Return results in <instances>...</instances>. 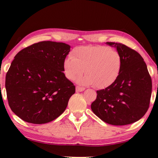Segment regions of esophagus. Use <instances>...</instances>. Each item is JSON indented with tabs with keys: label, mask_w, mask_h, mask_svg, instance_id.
<instances>
[{
	"label": "esophagus",
	"mask_w": 158,
	"mask_h": 158,
	"mask_svg": "<svg viewBox=\"0 0 158 158\" xmlns=\"http://www.w3.org/2000/svg\"><path fill=\"white\" fill-rule=\"evenodd\" d=\"M85 90V88H82V87H79V86H77L76 87V92H82Z\"/></svg>",
	"instance_id": "34e87169"
}]
</instances>
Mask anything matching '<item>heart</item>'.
<instances>
[{
    "label": "heart",
    "instance_id": "b5f03b06",
    "mask_svg": "<svg viewBox=\"0 0 158 158\" xmlns=\"http://www.w3.org/2000/svg\"><path fill=\"white\" fill-rule=\"evenodd\" d=\"M122 57L118 52L102 45L81 46L73 49L72 56L64 60L67 78L74 81L86 69V74L77 78L80 85H94L97 88H109L116 81L122 68Z\"/></svg>",
    "mask_w": 158,
    "mask_h": 158
}]
</instances>
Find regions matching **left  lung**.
<instances>
[{"label":"left lung","mask_w":158,"mask_h":158,"mask_svg":"<svg viewBox=\"0 0 158 158\" xmlns=\"http://www.w3.org/2000/svg\"><path fill=\"white\" fill-rule=\"evenodd\" d=\"M122 57L118 79L109 88L97 90L91 104L94 113L107 124L122 126L137 122L148 111L152 80L144 59L137 52L121 43L106 42Z\"/></svg>","instance_id":"1"}]
</instances>
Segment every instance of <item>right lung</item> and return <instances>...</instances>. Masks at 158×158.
Listing matches in <instances>:
<instances>
[{"mask_svg":"<svg viewBox=\"0 0 158 158\" xmlns=\"http://www.w3.org/2000/svg\"><path fill=\"white\" fill-rule=\"evenodd\" d=\"M70 51L65 43L44 41L21 50L6 76L8 104L24 122H50L64 111L75 87L64 75L63 62Z\"/></svg>","mask_w":158,"mask_h":158,"instance_id":"1","label":"right lung"}]
</instances>
